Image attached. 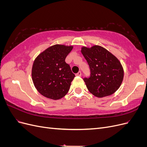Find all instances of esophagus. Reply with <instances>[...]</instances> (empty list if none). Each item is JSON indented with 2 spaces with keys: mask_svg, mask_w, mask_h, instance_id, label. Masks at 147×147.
Masks as SVG:
<instances>
[{
  "mask_svg": "<svg viewBox=\"0 0 147 147\" xmlns=\"http://www.w3.org/2000/svg\"><path fill=\"white\" fill-rule=\"evenodd\" d=\"M77 76H79V77H81L82 76V72L80 71V72H78L77 74H76Z\"/></svg>",
  "mask_w": 147,
  "mask_h": 147,
  "instance_id": "obj_1",
  "label": "esophagus"
}]
</instances>
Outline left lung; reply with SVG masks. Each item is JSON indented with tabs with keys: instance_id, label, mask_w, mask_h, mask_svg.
I'll use <instances>...</instances> for the list:
<instances>
[{
	"instance_id": "obj_1",
	"label": "left lung",
	"mask_w": 147,
	"mask_h": 147,
	"mask_svg": "<svg viewBox=\"0 0 147 147\" xmlns=\"http://www.w3.org/2000/svg\"><path fill=\"white\" fill-rule=\"evenodd\" d=\"M81 52L91 70L90 77L83 79L89 91L97 97L110 96L116 92L124 77L123 66L117 57L99 45L83 47Z\"/></svg>"
}]
</instances>
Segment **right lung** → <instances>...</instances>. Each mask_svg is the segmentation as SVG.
Wrapping results in <instances>:
<instances>
[{
    "mask_svg": "<svg viewBox=\"0 0 147 147\" xmlns=\"http://www.w3.org/2000/svg\"><path fill=\"white\" fill-rule=\"evenodd\" d=\"M73 47L57 44L46 49L34 60L32 81L43 96L58 100L68 92L75 75L65 59Z\"/></svg>",
    "mask_w": 147,
    "mask_h": 147,
    "instance_id": "obj_1",
    "label": "right lung"
}]
</instances>
